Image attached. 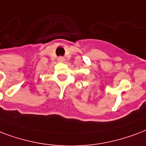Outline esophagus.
<instances>
[{"label":"esophagus","instance_id":"34e87169","mask_svg":"<svg viewBox=\"0 0 146 146\" xmlns=\"http://www.w3.org/2000/svg\"><path fill=\"white\" fill-rule=\"evenodd\" d=\"M58 61L59 62H65V58L60 56V57L58 58Z\"/></svg>","mask_w":146,"mask_h":146}]
</instances>
